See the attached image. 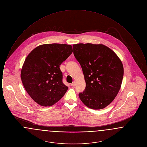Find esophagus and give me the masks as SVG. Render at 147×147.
<instances>
[{"instance_id":"esophagus-1","label":"esophagus","mask_w":147,"mask_h":147,"mask_svg":"<svg viewBox=\"0 0 147 147\" xmlns=\"http://www.w3.org/2000/svg\"><path fill=\"white\" fill-rule=\"evenodd\" d=\"M71 85L72 86H75L76 85V82H73Z\"/></svg>"}]
</instances>
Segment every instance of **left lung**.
<instances>
[{"label":"left lung","mask_w":147,"mask_h":147,"mask_svg":"<svg viewBox=\"0 0 147 147\" xmlns=\"http://www.w3.org/2000/svg\"><path fill=\"white\" fill-rule=\"evenodd\" d=\"M73 53L82 68L86 86L79 96L84 105L102 109L117 95L123 77V67L118 56L105 45H73Z\"/></svg>","instance_id":"1"}]
</instances>
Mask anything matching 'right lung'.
I'll use <instances>...</instances> for the list:
<instances>
[{"label":"right lung","instance_id":"1","mask_svg":"<svg viewBox=\"0 0 147 147\" xmlns=\"http://www.w3.org/2000/svg\"><path fill=\"white\" fill-rule=\"evenodd\" d=\"M71 45H40L27 56L21 71L23 85L30 97L43 106L58 102L68 90L59 66L72 53Z\"/></svg>","mask_w":147,"mask_h":147}]
</instances>
